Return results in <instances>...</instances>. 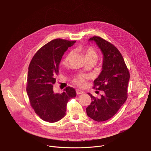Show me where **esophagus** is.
I'll return each instance as SVG.
<instances>
[{"mask_svg":"<svg viewBox=\"0 0 151 151\" xmlns=\"http://www.w3.org/2000/svg\"><path fill=\"white\" fill-rule=\"evenodd\" d=\"M76 94H78V95H80V94H82L83 93V91H81L79 90H76Z\"/></svg>","mask_w":151,"mask_h":151,"instance_id":"obj_1","label":"esophagus"}]
</instances>
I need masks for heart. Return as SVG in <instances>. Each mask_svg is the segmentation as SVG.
<instances>
[{"instance_id":"1","label":"heart","mask_w":151,"mask_h":151,"mask_svg":"<svg viewBox=\"0 0 151 151\" xmlns=\"http://www.w3.org/2000/svg\"><path fill=\"white\" fill-rule=\"evenodd\" d=\"M79 51L82 52L85 55V58L87 60H96L97 58V53L96 50L91 46L86 47L83 48H80ZM73 55V52L72 51L69 52L66 57L64 58V62H68L70 58L72 57ZM89 79V76L86 75H80L78 76L73 79V82L79 87H83L86 83V82Z\"/></svg>"}]
</instances>
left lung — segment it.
Listing matches in <instances>:
<instances>
[{
	"label": "left lung",
	"instance_id": "8db88e82",
	"mask_svg": "<svg viewBox=\"0 0 151 151\" xmlns=\"http://www.w3.org/2000/svg\"><path fill=\"white\" fill-rule=\"evenodd\" d=\"M98 45L103 54L102 71L94 81L93 88L103 91L100 99L88 93L91 104L86 108L87 115L101 122L114 116L125 102L130 73L119 51L115 45L100 36L90 39Z\"/></svg>",
	"mask_w": 151,
	"mask_h": 151
}]
</instances>
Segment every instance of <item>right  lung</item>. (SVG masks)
Returning <instances> with one entry per match:
<instances>
[{
  "label": "right lung",
  "mask_w": 151,
  "mask_h": 151,
  "mask_svg": "<svg viewBox=\"0 0 151 151\" xmlns=\"http://www.w3.org/2000/svg\"><path fill=\"white\" fill-rule=\"evenodd\" d=\"M75 42L60 38L52 40L36 52L30 63L27 93L31 107L45 121L55 122L62 119L66 115L67 103L76 97L75 89L70 87L61 94L53 91L62 56Z\"/></svg>",
  "instance_id": "obj_1"
}]
</instances>
